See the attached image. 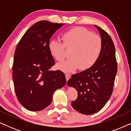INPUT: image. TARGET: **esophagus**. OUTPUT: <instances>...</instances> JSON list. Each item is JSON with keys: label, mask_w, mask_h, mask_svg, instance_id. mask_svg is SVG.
Segmentation results:
<instances>
[{"label": "esophagus", "mask_w": 131, "mask_h": 131, "mask_svg": "<svg viewBox=\"0 0 131 131\" xmlns=\"http://www.w3.org/2000/svg\"><path fill=\"white\" fill-rule=\"evenodd\" d=\"M71 78V75L69 74H66V80H67V82L69 80V79L70 78Z\"/></svg>", "instance_id": "1"}]
</instances>
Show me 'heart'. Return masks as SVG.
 Listing matches in <instances>:
<instances>
[{"instance_id": "1", "label": "heart", "mask_w": 131, "mask_h": 131, "mask_svg": "<svg viewBox=\"0 0 131 131\" xmlns=\"http://www.w3.org/2000/svg\"><path fill=\"white\" fill-rule=\"evenodd\" d=\"M63 43L51 40L48 45L49 52L56 60L61 62L66 58V47L73 48L69 60L57 66L64 72H73L79 68L85 71L94 66L103 49L101 37L84 27H78L68 30L62 36Z\"/></svg>"}]
</instances>
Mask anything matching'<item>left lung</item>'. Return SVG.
<instances>
[{
  "mask_svg": "<svg viewBox=\"0 0 131 131\" xmlns=\"http://www.w3.org/2000/svg\"><path fill=\"white\" fill-rule=\"evenodd\" d=\"M95 26L103 41L100 58L92 67L73 74L67 82L69 86L78 91V98L71 102L73 108L86 115L99 112L108 101L117 71L115 47L112 38L100 27Z\"/></svg>",
  "mask_w": 131,
  "mask_h": 131,
  "instance_id": "1",
  "label": "left lung"
}]
</instances>
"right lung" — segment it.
Returning a JSON list of instances; mask_svg holds the SVG:
<instances>
[{"mask_svg": "<svg viewBox=\"0 0 131 131\" xmlns=\"http://www.w3.org/2000/svg\"><path fill=\"white\" fill-rule=\"evenodd\" d=\"M64 24L40 21L27 31L16 48L12 78L17 99L32 112L42 110L52 101V95L66 83L60 70H51L55 64L48 45L52 36Z\"/></svg>", "mask_w": 131, "mask_h": 131, "instance_id": "right-lung-1", "label": "right lung"}]
</instances>
